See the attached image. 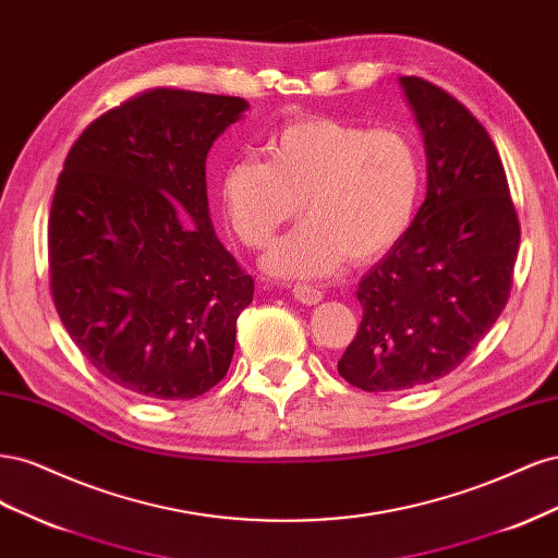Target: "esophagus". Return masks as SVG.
Listing matches in <instances>:
<instances>
[{"label": "esophagus", "mask_w": 558, "mask_h": 558, "mask_svg": "<svg viewBox=\"0 0 558 558\" xmlns=\"http://www.w3.org/2000/svg\"><path fill=\"white\" fill-rule=\"evenodd\" d=\"M293 295L298 302H302V305H318L320 298H324V293L316 291L314 286H307V283H298L293 289Z\"/></svg>", "instance_id": "34e87169"}]
</instances>
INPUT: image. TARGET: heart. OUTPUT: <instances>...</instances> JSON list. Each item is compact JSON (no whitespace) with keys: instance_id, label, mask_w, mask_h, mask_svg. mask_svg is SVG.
Listing matches in <instances>:
<instances>
[{"instance_id":"b5f03b06","label":"heart","mask_w":558,"mask_h":558,"mask_svg":"<svg viewBox=\"0 0 558 558\" xmlns=\"http://www.w3.org/2000/svg\"><path fill=\"white\" fill-rule=\"evenodd\" d=\"M265 148L269 160H232L218 193L230 230L253 248L300 209L310 216L269 246L267 272L324 277L347 256H384L410 230L424 160L404 132L307 116L279 128Z\"/></svg>"}]
</instances>
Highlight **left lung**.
I'll return each instance as SVG.
<instances>
[{
    "label": "left lung",
    "mask_w": 558,
    "mask_h": 558,
    "mask_svg": "<svg viewBox=\"0 0 558 558\" xmlns=\"http://www.w3.org/2000/svg\"><path fill=\"white\" fill-rule=\"evenodd\" d=\"M424 132L428 191L359 283L361 328L337 363L363 391H408L459 367L508 305L519 218L498 150L459 99L400 76Z\"/></svg>",
    "instance_id": "8db88e82"
}]
</instances>
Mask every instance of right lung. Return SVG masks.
Masks as SVG:
<instances>
[{
    "mask_svg": "<svg viewBox=\"0 0 558 558\" xmlns=\"http://www.w3.org/2000/svg\"><path fill=\"white\" fill-rule=\"evenodd\" d=\"M246 99L154 88L74 142L48 218L50 293L99 375L191 400L228 373L253 279L218 242L205 162Z\"/></svg>",
    "mask_w": 558,
    "mask_h": 558,
    "instance_id": "obj_1",
    "label": "right lung"
}]
</instances>
